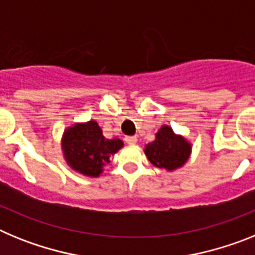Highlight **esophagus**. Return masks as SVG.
<instances>
[{"label":"esophagus","mask_w":255,"mask_h":255,"mask_svg":"<svg viewBox=\"0 0 255 255\" xmlns=\"http://www.w3.org/2000/svg\"><path fill=\"white\" fill-rule=\"evenodd\" d=\"M125 141L128 144H136L138 139H136V136H134V135H129V136H126L125 138Z\"/></svg>","instance_id":"esophagus-1"}]
</instances>
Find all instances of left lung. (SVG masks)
Returning a JSON list of instances; mask_svg holds the SVG:
<instances>
[{
	"mask_svg": "<svg viewBox=\"0 0 255 255\" xmlns=\"http://www.w3.org/2000/svg\"><path fill=\"white\" fill-rule=\"evenodd\" d=\"M191 145L181 135H176L170 126H162L155 139L145 145L144 153L155 167L167 171L176 170L188 161Z\"/></svg>",
	"mask_w": 255,
	"mask_h": 255,
	"instance_id": "1",
	"label": "left lung"
}]
</instances>
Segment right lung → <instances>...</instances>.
I'll use <instances>...</instances> for the list:
<instances>
[{
	"label": "right lung",
	"mask_w": 255,
	"mask_h": 255,
	"mask_svg": "<svg viewBox=\"0 0 255 255\" xmlns=\"http://www.w3.org/2000/svg\"><path fill=\"white\" fill-rule=\"evenodd\" d=\"M124 145L120 139H106L96 121L75 124L65 131L62 149L70 167L91 177L100 176L110 157Z\"/></svg>",
	"instance_id": "1"
}]
</instances>
